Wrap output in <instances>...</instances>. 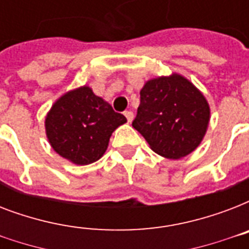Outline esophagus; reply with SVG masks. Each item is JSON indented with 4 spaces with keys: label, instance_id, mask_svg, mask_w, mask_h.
Masks as SVG:
<instances>
[{
    "label": "esophagus",
    "instance_id": "obj_1",
    "mask_svg": "<svg viewBox=\"0 0 249 249\" xmlns=\"http://www.w3.org/2000/svg\"><path fill=\"white\" fill-rule=\"evenodd\" d=\"M125 117H126L128 123H132L133 119H134V113H133L132 111H126V112H125Z\"/></svg>",
    "mask_w": 249,
    "mask_h": 249
}]
</instances>
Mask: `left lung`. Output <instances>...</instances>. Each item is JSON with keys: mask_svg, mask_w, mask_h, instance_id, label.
Segmentation results:
<instances>
[{"mask_svg": "<svg viewBox=\"0 0 249 249\" xmlns=\"http://www.w3.org/2000/svg\"><path fill=\"white\" fill-rule=\"evenodd\" d=\"M211 120L204 94L174 72L146 81L133 128L165 159L185 158L201 143Z\"/></svg>", "mask_w": 249, "mask_h": 249, "instance_id": "obj_1", "label": "left lung"}]
</instances>
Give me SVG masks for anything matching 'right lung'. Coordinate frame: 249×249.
Returning a JSON list of instances; mask_svg holds the SVG:
<instances>
[{"mask_svg":"<svg viewBox=\"0 0 249 249\" xmlns=\"http://www.w3.org/2000/svg\"><path fill=\"white\" fill-rule=\"evenodd\" d=\"M126 117L88 85L60 95L45 117V132L53 150L76 165H88L105 155L109 138Z\"/></svg>","mask_w":249,"mask_h":249,"instance_id":"obj_1","label":"right lung"}]
</instances>
